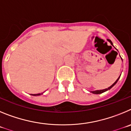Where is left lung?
I'll list each match as a JSON object with an SVG mask.
<instances>
[{"label": "left lung", "mask_w": 131, "mask_h": 131, "mask_svg": "<svg viewBox=\"0 0 131 131\" xmlns=\"http://www.w3.org/2000/svg\"><path fill=\"white\" fill-rule=\"evenodd\" d=\"M107 40H108L109 42H110L111 43V45H112V46H113V43H112V41H111L110 40V39H107ZM122 59V58H121ZM119 77H120V76H119ZM119 78L117 79L116 80V81L115 82V83H113V84H112V86H110V87H108L107 88V89H103V90H100V91H92V93L93 94H101V93H103V92H106V91H108V90H110V89H111V88H112L113 87V86H114V85H115V84H116L117 83V82L118 81V80H119Z\"/></svg>", "instance_id": "left-lung-1"}]
</instances>
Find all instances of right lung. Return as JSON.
<instances>
[{
  "label": "right lung",
  "mask_w": 131,
  "mask_h": 131,
  "mask_svg": "<svg viewBox=\"0 0 131 131\" xmlns=\"http://www.w3.org/2000/svg\"><path fill=\"white\" fill-rule=\"evenodd\" d=\"M42 93H41V94H31V95H33V96H39V95H40V94H42Z\"/></svg>",
  "instance_id": "1"
}]
</instances>
